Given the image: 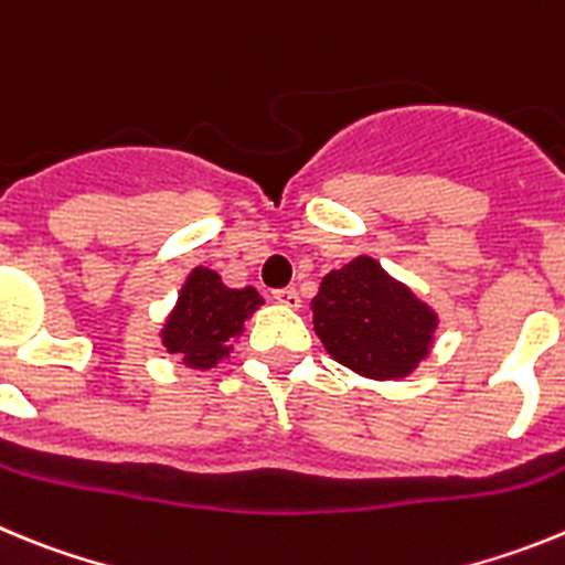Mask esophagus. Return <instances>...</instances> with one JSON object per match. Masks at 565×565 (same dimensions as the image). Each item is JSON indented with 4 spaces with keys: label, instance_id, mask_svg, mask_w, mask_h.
I'll use <instances>...</instances> for the list:
<instances>
[{
    "label": "esophagus",
    "instance_id": "obj_1",
    "mask_svg": "<svg viewBox=\"0 0 565 565\" xmlns=\"http://www.w3.org/2000/svg\"><path fill=\"white\" fill-rule=\"evenodd\" d=\"M274 299H277L279 306L299 308V294L294 288H279V291H274Z\"/></svg>",
    "mask_w": 565,
    "mask_h": 565
}]
</instances>
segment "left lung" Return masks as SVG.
Listing matches in <instances>:
<instances>
[{"instance_id": "left-lung-1", "label": "left lung", "mask_w": 565, "mask_h": 565, "mask_svg": "<svg viewBox=\"0 0 565 565\" xmlns=\"http://www.w3.org/2000/svg\"><path fill=\"white\" fill-rule=\"evenodd\" d=\"M311 308L326 351L379 382L411 376L438 328L436 311L364 254L322 277Z\"/></svg>"}]
</instances>
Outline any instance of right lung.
<instances>
[{"label":"right lung","mask_w":565,"mask_h":565,"mask_svg":"<svg viewBox=\"0 0 565 565\" xmlns=\"http://www.w3.org/2000/svg\"><path fill=\"white\" fill-rule=\"evenodd\" d=\"M259 306L257 288H228L212 268H192L161 331L163 348L192 371H209L232 353V342Z\"/></svg>","instance_id":"1"}]
</instances>
